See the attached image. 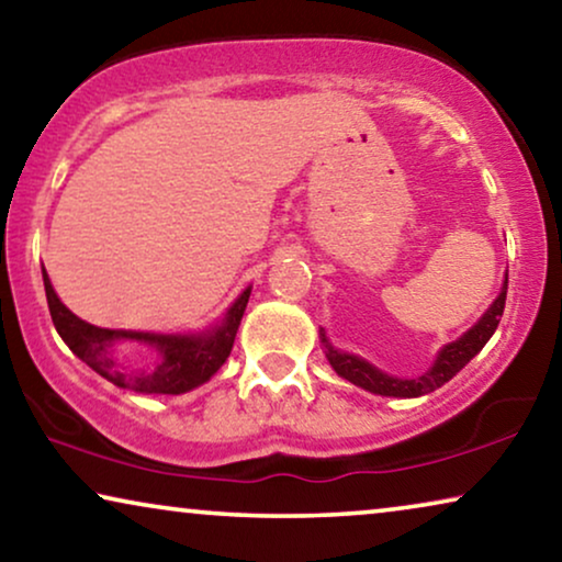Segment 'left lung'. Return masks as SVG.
<instances>
[{
	"label": "left lung",
	"mask_w": 562,
	"mask_h": 562,
	"mask_svg": "<svg viewBox=\"0 0 562 562\" xmlns=\"http://www.w3.org/2000/svg\"><path fill=\"white\" fill-rule=\"evenodd\" d=\"M507 282H509V274L507 280H504V288L499 292V297L494 300V305L488 307L484 313V318H481L476 326H473L469 334H463L458 341L448 344L446 349L438 353L436 363H432L430 371H425L423 376L417 379H397V376H390L384 374V371H379L371 367L359 357H351V353H341L336 351L334 346H328L326 336H323V344H326V357L330 361V367L338 376L349 379L351 384L361 386V390H369L374 394H384V397H420V394H428L432 390H438L448 382V379H453L458 371H461L465 363H469L476 353L484 349L488 338L499 326L502 321V313H504V303H507Z\"/></svg>",
	"instance_id": "obj_1"
}]
</instances>
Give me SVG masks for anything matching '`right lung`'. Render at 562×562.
<instances>
[{
	"label": "right lung",
	"mask_w": 562,
	"mask_h": 562,
	"mask_svg": "<svg viewBox=\"0 0 562 562\" xmlns=\"http://www.w3.org/2000/svg\"><path fill=\"white\" fill-rule=\"evenodd\" d=\"M47 307H50L53 326L58 330L68 349L78 359L109 382L145 394H183L193 386L216 374L232 353L236 330H239L244 307L249 303V292L244 290L239 300L228 307L226 321L218 328L199 336H153V334H130V330H109L91 326L68 311L55 295L50 280L43 274ZM120 337H134L135 340L153 342L161 351V363L147 372H126L113 359V341Z\"/></svg>",
	"instance_id": "obj_1"
}]
</instances>
